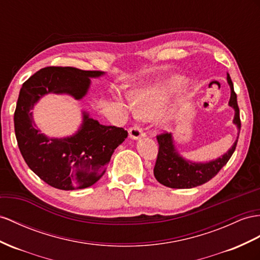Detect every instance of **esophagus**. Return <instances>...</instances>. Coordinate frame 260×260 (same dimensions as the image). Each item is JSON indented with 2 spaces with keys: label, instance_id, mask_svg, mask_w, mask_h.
I'll return each instance as SVG.
<instances>
[{
  "label": "esophagus",
  "instance_id": "obj_1",
  "mask_svg": "<svg viewBox=\"0 0 260 260\" xmlns=\"http://www.w3.org/2000/svg\"><path fill=\"white\" fill-rule=\"evenodd\" d=\"M128 133H129V136L132 138H134V139H137L139 137H143V136L146 135V133L143 131V128L141 127V126H138V125L132 126V127L129 128V131H128Z\"/></svg>",
  "mask_w": 260,
  "mask_h": 260
}]
</instances>
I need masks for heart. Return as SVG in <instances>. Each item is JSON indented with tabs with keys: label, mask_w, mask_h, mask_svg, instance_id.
<instances>
[{
	"label": "heart",
	"mask_w": 260,
	"mask_h": 260,
	"mask_svg": "<svg viewBox=\"0 0 260 260\" xmlns=\"http://www.w3.org/2000/svg\"><path fill=\"white\" fill-rule=\"evenodd\" d=\"M181 83L182 81L180 79H171L164 84L135 92L133 94V101H134V106L138 114L146 118L157 115L168 98Z\"/></svg>",
	"instance_id": "heart-1"
}]
</instances>
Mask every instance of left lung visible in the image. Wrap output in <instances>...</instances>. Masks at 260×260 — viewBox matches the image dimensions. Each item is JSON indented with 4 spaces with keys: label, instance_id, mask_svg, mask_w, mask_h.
Segmentation results:
<instances>
[{
    "label": "left lung",
    "instance_id": "left-lung-1",
    "mask_svg": "<svg viewBox=\"0 0 260 260\" xmlns=\"http://www.w3.org/2000/svg\"><path fill=\"white\" fill-rule=\"evenodd\" d=\"M228 81L231 86V99L229 104L235 110L234 123L238 128L239 136L241 117H239L237 96L230 75H228ZM238 136L232 148L221 158L208 164H192L184 160L177 154L170 133L162 132L160 134H157L158 155L154 167V176L159 183L174 189L194 188L208 182L213 177H215L218 171L230 160L233 152L235 151Z\"/></svg>",
    "mask_w": 260,
    "mask_h": 260
}]
</instances>
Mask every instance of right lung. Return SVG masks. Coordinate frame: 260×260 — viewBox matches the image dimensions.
<instances>
[{"instance_id":"obj_1","label":"right lung","mask_w":260,"mask_h":260,"mask_svg":"<svg viewBox=\"0 0 260 260\" xmlns=\"http://www.w3.org/2000/svg\"><path fill=\"white\" fill-rule=\"evenodd\" d=\"M99 70L73 67L43 68L23 83L14 113L18 148L30 170L51 187L60 190L89 188L105 174L111 156L127 137V131L101 125L83 116L76 135L48 139L39 133L30 110L46 93H68L81 99L89 89V77L102 75Z\"/></svg>"}]
</instances>
